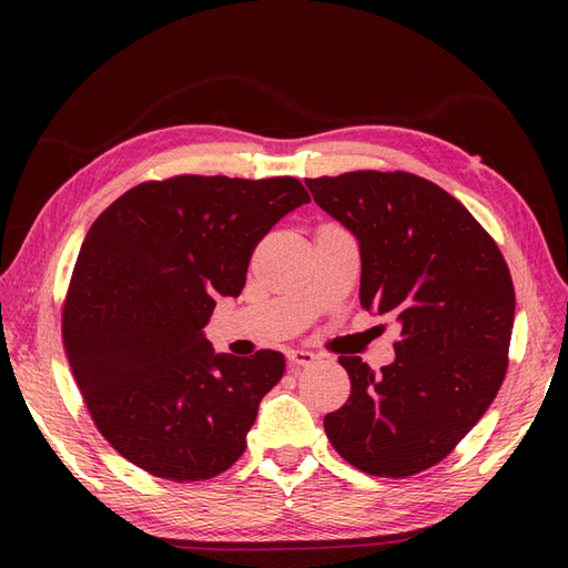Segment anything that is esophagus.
I'll list each match as a JSON object with an SVG mask.
<instances>
[{
    "instance_id": "esophagus-1",
    "label": "esophagus",
    "mask_w": 568,
    "mask_h": 568,
    "mask_svg": "<svg viewBox=\"0 0 568 568\" xmlns=\"http://www.w3.org/2000/svg\"><path fill=\"white\" fill-rule=\"evenodd\" d=\"M315 354L307 352V348H291L287 352V364H291L293 368H300V366H312L315 364Z\"/></svg>"
}]
</instances>
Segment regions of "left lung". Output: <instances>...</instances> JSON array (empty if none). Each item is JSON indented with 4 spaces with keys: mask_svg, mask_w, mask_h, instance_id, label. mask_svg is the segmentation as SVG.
I'll return each mask as SVG.
<instances>
[{
    "mask_svg": "<svg viewBox=\"0 0 568 568\" xmlns=\"http://www.w3.org/2000/svg\"><path fill=\"white\" fill-rule=\"evenodd\" d=\"M361 251V307L400 324L395 361L358 356L324 432L348 464L405 478L439 464L496 400L508 371L513 277L496 241L462 202L413 173L356 171L305 180Z\"/></svg>",
    "mask_w": 568,
    "mask_h": 568,
    "instance_id": "1",
    "label": "left lung"
}]
</instances>
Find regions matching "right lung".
I'll return each mask as SVG.
<instances>
[{"label":"right lung","mask_w":568,"mask_h":568,"mask_svg":"<svg viewBox=\"0 0 568 568\" xmlns=\"http://www.w3.org/2000/svg\"><path fill=\"white\" fill-rule=\"evenodd\" d=\"M310 202L297 178L178 175L112 202L82 241L63 307L72 376L102 437L151 476L204 480L246 449L285 356L214 354L216 297H239L251 253Z\"/></svg>","instance_id":"obj_1"}]
</instances>
